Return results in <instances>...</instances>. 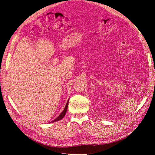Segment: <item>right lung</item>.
<instances>
[{"label":"right lung","mask_w":155,"mask_h":155,"mask_svg":"<svg viewBox=\"0 0 155 155\" xmlns=\"http://www.w3.org/2000/svg\"><path fill=\"white\" fill-rule=\"evenodd\" d=\"M68 101H69V100H68V101H67V104H66V106H65L64 109V110L62 111L61 113L60 114V115H59V116L58 117V118H56L55 120H54L53 121H51V122H55V121H59V120H62V119L64 118V116L65 114H66L67 110V109H68Z\"/></svg>","instance_id":"add662e5"}]
</instances>
